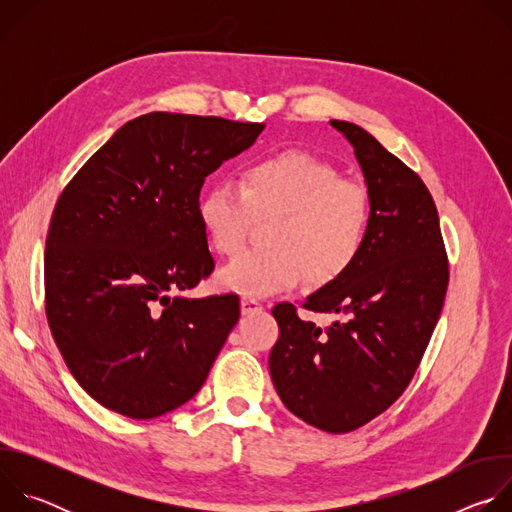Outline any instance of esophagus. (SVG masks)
<instances>
[{
  "label": "esophagus",
  "mask_w": 512,
  "mask_h": 512,
  "mask_svg": "<svg viewBox=\"0 0 512 512\" xmlns=\"http://www.w3.org/2000/svg\"><path fill=\"white\" fill-rule=\"evenodd\" d=\"M241 312H243V316L257 314V312H261V302H257L253 298H243L241 300Z\"/></svg>",
  "instance_id": "1"
}]
</instances>
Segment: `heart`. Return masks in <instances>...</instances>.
Listing matches in <instances>:
<instances>
[{"label": "heart", "instance_id": "heart-1", "mask_svg": "<svg viewBox=\"0 0 512 512\" xmlns=\"http://www.w3.org/2000/svg\"><path fill=\"white\" fill-rule=\"evenodd\" d=\"M196 214L210 245L237 255L253 218L273 216L267 251H251L218 273V281L243 296H271L296 287L304 273L322 285L344 275L367 241L371 202L362 184L304 152H283L251 162L233 182L208 186Z\"/></svg>", "mask_w": 512, "mask_h": 512}]
</instances>
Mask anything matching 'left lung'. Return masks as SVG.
<instances>
[{"instance_id": "1", "label": "left lung", "mask_w": 512, "mask_h": 512, "mask_svg": "<svg viewBox=\"0 0 512 512\" xmlns=\"http://www.w3.org/2000/svg\"><path fill=\"white\" fill-rule=\"evenodd\" d=\"M354 148L371 202L364 247L352 267L306 298L332 314L326 328L294 304L271 314L279 338L269 373L283 405L306 423L346 433L389 409L413 379L448 289L440 216L423 180L362 127L332 119Z\"/></svg>"}]
</instances>
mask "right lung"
<instances>
[{"label": "right lung", "instance_id": "obj_1", "mask_svg": "<svg viewBox=\"0 0 512 512\" xmlns=\"http://www.w3.org/2000/svg\"><path fill=\"white\" fill-rule=\"evenodd\" d=\"M263 127L141 115L62 190L46 237V316L68 371L103 407L154 419L204 385L241 310L233 294L184 296L214 269L196 202L204 178Z\"/></svg>", "mask_w": 512, "mask_h": 512}]
</instances>
